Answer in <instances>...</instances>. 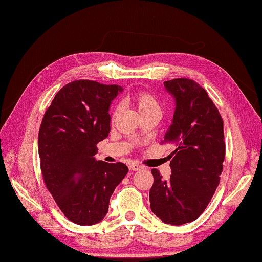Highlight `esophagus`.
<instances>
[{"mask_svg":"<svg viewBox=\"0 0 262 262\" xmlns=\"http://www.w3.org/2000/svg\"><path fill=\"white\" fill-rule=\"evenodd\" d=\"M143 167L142 165H140L139 163H131L130 165H129V169L131 170V171H139V170H141Z\"/></svg>","mask_w":262,"mask_h":262,"instance_id":"1","label":"esophagus"}]
</instances>
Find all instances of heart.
Segmentation results:
<instances>
[{
  "instance_id": "1",
  "label": "heart",
  "mask_w": 262,
  "mask_h": 262,
  "mask_svg": "<svg viewBox=\"0 0 262 262\" xmlns=\"http://www.w3.org/2000/svg\"><path fill=\"white\" fill-rule=\"evenodd\" d=\"M130 100L132 103L136 105L140 114H143L150 111H160V105H159L157 99L148 92H137L132 95ZM117 113V110L114 111L113 117H116Z\"/></svg>"
}]
</instances>
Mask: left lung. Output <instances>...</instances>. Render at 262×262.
I'll use <instances>...</instances> for the list:
<instances>
[{
  "label": "left lung",
  "mask_w": 262,
  "mask_h": 262,
  "mask_svg": "<svg viewBox=\"0 0 262 262\" xmlns=\"http://www.w3.org/2000/svg\"><path fill=\"white\" fill-rule=\"evenodd\" d=\"M174 99L173 119L164 143L173 145L170 180L152 169L150 208L167 225L194 221L205 211L220 182L226 144L223 121L205 89L189 79L163 82Z\"/></svg>",
  "instance_id": "8db88e82"
}]
</instances>
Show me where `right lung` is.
Listing matches in <instances>:
<instances>
[{
  "label": "right lung",
  "instance_id": "1",
  "mask_svg": "<svg viewBox=\"0 0 262 262\" xmlns=\"http://www.w3.org/2000/svg\"><path fill=\"white\" fill-rule=\"evenodd\" d=\"M123 89L78 80L56 93L39 131L41 171L67 218L80 226L100 222L114 189L126 176L124 163L98 161L97 144L110 133L111 102Z\"/></svg>",
  "mask_w": 262,
  "mask_h": 262
}]
</instances>
